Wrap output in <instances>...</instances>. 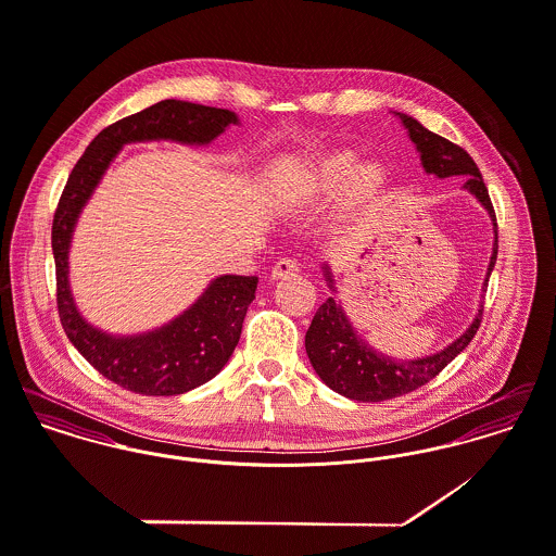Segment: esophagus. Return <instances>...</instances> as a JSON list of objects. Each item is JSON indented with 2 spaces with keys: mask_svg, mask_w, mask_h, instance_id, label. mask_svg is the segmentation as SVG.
Returning a JSON list of instances; mask_svg holds the SVG:
<instances>
[{
  "mask_svg": "<svg viewBox=\"0 0 556 556\" xmlns=\"http://www.w3.org/2000/svg\"><path fill=\"white\" fill-rule=\"evenodd\" d=\"M294 273H299V262L292 260V257H281V260H277V264L273 266L270 277H273V279H283V277L294 275Z\"/></svg>",
  "mask_w": 556,
  "mask_h": 556,
  "instance_id": "1",
  "label": "esophagus"
}]
</instances>
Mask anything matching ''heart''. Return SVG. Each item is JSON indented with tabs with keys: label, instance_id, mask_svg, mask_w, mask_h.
Listing matches in <instances>:
<instances>
[{
	"label": "heart",
	"instance_id": "1",
	"mask_svg": "<svg viewBox=\"0 0 556 556\" xmlns=\"http://www.w3.org/2000/svg\"><path fill=\"white\" fill-rule=\"evenodd\" d=\"M345 188L343 211L354 213L381 187V175L372 166H361L358 160L348 151H337L311 162L307 168L299 170L283 189L290 202L307 200L315 195H328Z\"/></svg>",
	"mask_w": 556,
	"mask_h": 556
}]
</instances>
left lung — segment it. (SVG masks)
<instances>
[{
	"label": "left lung",
	"mask_w": 556,
	"mask_h": 556,
	"mask_svg": "<svg viewBox=\"0 0 556 556\" xmlns=\"http://www.w3.org/2000/svg\"><path fill=\"white\" fill-rule=\"evenodd\" d=\"M396 117L401 119V124L405 125L407 136L416 144L422 168L439 179L467 177V184L463 187L478 198V202L489 211L493 219V255H491L486 279L482 286V299H484L494 262H496V249H498L496 217H494L493 202L489 198L484 179L476 162L465 149L445 140L439 134H432L431 129H427L409 115L396 113ZM321 268H324L328 288L337 294L330 266L324 264ZM482 311H484V303L480 301L478 315L473 317L469 328L441 352L422 356V358L403 361V358H392L372 350L369 343L358 334V330L352 326L341 303H337L334 296H330L313 315V321L305 334V350H307L311 367L330 390L361 403L388 401V399L403 396L407 392L418 390L420 386L429 383L434 375L445 369L476 337L482 321Z\"/></svg>",
	"instance_id": "obj_1"
}]
</instances>
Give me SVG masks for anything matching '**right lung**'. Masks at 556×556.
<instances>
[{"label":"right lung","mask_w":556,"mask_h":556,"mask_svg":"<svg viewBox=\"0 0 556 556\" xmlns=\"http://www.w3.org/2000/svg\"><path fill=\"white\" fill-rule=\"evenodd\" d=\"M232 124L239 125L232 111L162 100L102 129L72 168L60 198L53 219V255L63 330L93 369L136 394H184L224 369L241 339L257 277L213 279L191 307L155 330L125 337L104 332L80 315L70 290L67 253L78 215L124 144L175 140L204 147Z\"/></svg>","instance_id":"add662e5"}]
</instances>
